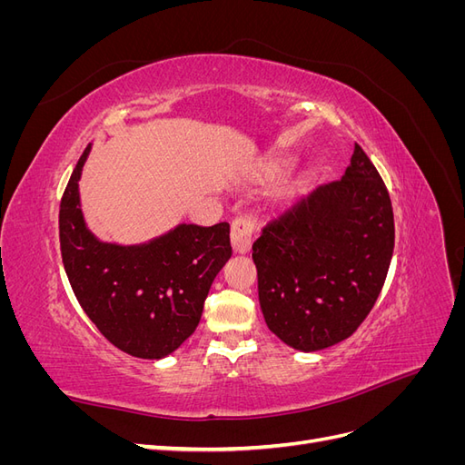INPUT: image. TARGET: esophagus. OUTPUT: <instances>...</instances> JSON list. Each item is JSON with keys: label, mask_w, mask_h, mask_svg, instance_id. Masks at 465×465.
I'll return each mask as SVG.
<instances>
[{"label": "esophagus", "mask_w": 465, "mask_h": 465, "mask_svg": "<svg viewBox=\"0 0 465 465\" xmlns=\"http://www.w3.org/2000/svg\"><path fill=\"white\" fill-rule=\"evenodd\" d=\"M254 229H256V221L250 215H238L232 221L231 242H232V250L236 252V254H246V252L250 250Z\"/></svg>", "instance_id": "obj_1"}]
</instances>
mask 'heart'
<instances>
[{
    "mask_svg": "<svg viewBox=\"0 0 465 465\" xmlns=\"http://www.w3.org/2000/svg\"><path fill=\"white\" fill-rule=\"evenodd\" d=\"M283 166H285V164H283V163H275V164H273V166H272V173H273V174H277V173H281V168H283Z\"/></svg>",
    "mask_w": 465,
    "mask_h": 465,
    "instance_id": "obj_1",
    "label": "heart"
}]
</instances>
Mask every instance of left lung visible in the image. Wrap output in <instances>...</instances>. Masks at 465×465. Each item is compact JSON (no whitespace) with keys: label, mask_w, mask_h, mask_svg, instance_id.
<instances>
[{"label":"left lung","mask_w":465,"mask_h":465,"mask_svg":"<svg viewBox=\"0 0 465 465\" xmlns=\"http://www.w3.org/2000/svg\"><path fill=\"white\" fill-rule=\"evenodd\" d=\"M393 238L384 180L355 143L343 178L273 217L252 246L267 328L306 353L347 340L384 287Z\"/></svg>","instance_id":"left-lung-1"}]
</instances>
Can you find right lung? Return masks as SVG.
I'll return each mask as SVG.
<instances>
[{
    "mask_svg": "<svg viewBox=\"0 0 465 465\" xmlns=\"http://www.w3.org/2000/svg\"><path fill=\"white\" fill-rule=\"evenodd\" d=\"M83 151L60 203V248L83 311L106 340L139 359L171 355L195 331L203 302L232 254L229 223L178 224L142 246L98 242L79 207Z\"/></svg>",
    "mask_w": 465,
    "mask_h": 465,
    "instance_id": "1",
    "label": "right lung"
}]
</instances>
